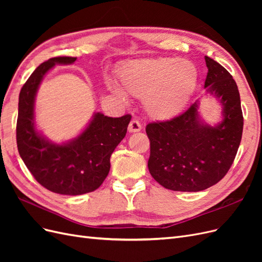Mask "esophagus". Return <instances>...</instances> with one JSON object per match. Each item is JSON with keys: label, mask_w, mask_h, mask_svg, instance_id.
<instances>
[{"label": "esophagus", "mask_w": 262, "mask_h": 262, "mask_svg": "<svg viewBox=\"0 0 262 262\" xmlns=\"http://www.w3.org/2000/svg\"><path fill=\"white\" fill-rule=\"evenodd\" d=\"M141 129H142L141 123L137 120V119H132L129 126H128L129 132H139V131H141Z\"/></svg>", "instance_id": "esophagus-1"}]
</instances>
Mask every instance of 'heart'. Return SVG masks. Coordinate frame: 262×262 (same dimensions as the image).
Listing matches in <instances>:
<instances>
[{"label": "heart", "mask_w": 262, "mask_h": 262, "mask_svg": "<svg viewBox=\"0 0 262 262\" xmlns=\"http://www.w3.org/2000/svg\"><path fill=\"white\" fill-rule=\"evenodd\" d=\"M118 77L125 94L143 98L149 115L168 119L188 104L198 82V71L187 60L146 58L124 63ZM123 92L114 89L117 96L124 100Z\"/></svg>", "instance_id": "obj_1"}]
</instances>
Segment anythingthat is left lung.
Returning <instances> with one entry per match:
<instances>
[{
    "mask_svg": "<svg viewBox=\"0 0 262 262\" xmlns=\"http://www.w3.org/2000/svg\"><path fill=\"white\" fill-rule=\"evenodd\" d=\"M208 74L204 87L220 98L223 121L217 126L203 124L198 102L169 120L146 125L152 177L166 189L196 192L223 178L238 150L244 118L239 92L228 71L205 57Z\"/></svg>",
    "mask_w": 262,
    "mask_h": 262,
    "instance_id": "left-lung-1",
    "label": "left lung"
}]
</instances>
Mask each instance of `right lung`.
<instances>
[{"instance_id":"obj_1","label":"right lung","mask_w":262,"mask_h":262,"mask_svg":"<svg viewBox=\"0 0 262 262\" xmlns=\"http://www.w3.org/2000/svg\"><path fill=\"white\" fill-rule=\"evenodd\" d=\"M73 57H55L41 63L23 85L18 99L16 142L21 160L46 189L77 195L100 187L110 169V156L125 137L131 115L112 118L97 113L80 137L53 144L35 130L34 102L42 77L55 64H71Z\"/></svg>"}]
</instances>
